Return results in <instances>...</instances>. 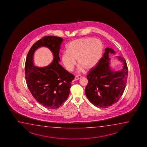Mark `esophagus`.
Returning a JSON list of instances; mask_svg holds the SVG:
<instances>
[{"label":"esophagus","mask_w":147,"mask_h":147,"mask_svg":"<svg viewBox=\"0 0 147 147\" xmlns=\"http://www.w3.org/2000/svg\"><path fill=\"white\" fill-rule=\"evenodd\" d=\"M81 78H82V76H81V75H76V76H75V77L74 80L75 81H76V80H78V79Z\"/></svg>","instance_id":"34e87169"}]
</instances>
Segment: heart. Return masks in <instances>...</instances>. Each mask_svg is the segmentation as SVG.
<instances>
[{
  "mask_svg": "<svg viewBox=\"0 0 147 147\" xmlns=\"http://www.w3.org/2000/svg\"><path fill=\"white\" fill-rule=\"evenodd\" d=\"M103 49V44L99 39L91 37L77 39L67 46V51L61 54V63L70 72L73 70L77 59L78 72H83L85 69L90 70L99 63Z\"/></svg>",
  "mask_w": 147,
  "mask_h": 147,
  "instance_id": "obj_1",
  "label": "heart"
}]
</instances>
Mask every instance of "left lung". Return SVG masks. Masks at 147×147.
I'll list each match as a JSON object with an SVG mask.
<instances>
[{
  "mask_svg": "<svg viewBox=\"0 0 147 147\" xmlns=\"http://www.w3.org/2000/svg\"><path fill=\"white\" fill-rule=\"evenodd\" d=\"M115 52L106 48L104 55L87 75L88 84L85 93L89 101L98 107L107 108L117 102L122 96L126 84L128 67L124 58L117 57L123 63L122 70L111 69L109 54Z\"/></svg>",
  "mask_w": 147,
  "mask_h": 147,
  "instance_id": "obj_1",
  "label": "left lung"
}]
</instances>
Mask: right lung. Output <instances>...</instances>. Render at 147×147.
I'll use <instances>...</instances> for the list:
<instances>
[{
    "label": "right lung",
    "mask_w": 147,
    "mask_h": 147,
    "mask_svg": "<svg viewBox=\"0 0 147 147\" xmlns=\"http://www.w3.org/2000/svg\"><path fill=\"white\" fill-rule=\"evenodd\" d=\"M63 39L61 37L45 36L34 43L27 54L25 65L27 87L34 99L45 108L54 109L61 106L70 94L74 76L59 65V49ZM46 47L54 58L49 65L38 67L34 65L33 57L38 47Z\"/></svg>",
    "instance_id": "right-lung-1"
}]
</instances>
